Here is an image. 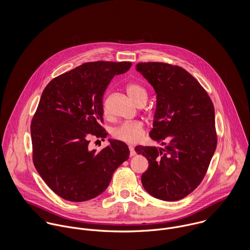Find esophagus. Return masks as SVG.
Here are the masks:
<instances>
[{"label":"esophagus","instance_id":"1","mask_svg":"<svg viewBox=\"0 0 250 250\" xmlns=\"http://www.w3.org/2000/svg\"><path fill=\"white\" fill-rule=\"evenodd\" d=\"M129 149H130V156H131V157L135 156V155H136V151H135L134 147H133L132 145H130V146H129Z\"/></svg>","mask_w":250,"mask_h":250}]
</instances>
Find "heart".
Wrapping results in <instances>:
<instances>
[{"instance_id": "b5f03b06", "label": "heart", "mask_w": 250, "mask_h": 250, "mask_svg": "<svg viewBox=\"0 0 250 250\" xmlns=\"http://www.w3.org/2000/svg\"><path fill=\"white\" fill-rule=\"evenodd\" d=\"M126 91L130 98L137 104L145 103L147 100V91L139 83H130L126 85ZM103 114L105 117L108 116L107 107L103 106ZM143 124L139 121L127 122L115 129L113 136L116 140L126 143H137L143 136Z\"/></svg>"}]
</instances>
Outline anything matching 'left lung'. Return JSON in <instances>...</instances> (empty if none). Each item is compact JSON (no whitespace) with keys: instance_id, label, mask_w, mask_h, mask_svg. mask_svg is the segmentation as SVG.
Wrapping results in <instances>:
<instances>
[{"instance_id":"8db88e82","label":"left lung","mask_w":250,"mask_h":250,"mask_svg":"<svg viewBox=\"0 0 250 250\" xmlns=\"http://www.w3.org/2000/svg\"><path fill=\"white\" fill-rule=\"evenodd\" d=\"M157 94L149 136L166 145L135 148L149 164L142 175L144 189L155 198L177 201L204 178L217 138L213 102L201 84L184 68L164 62L136 65Z\"/></svg>"}]
</instances>
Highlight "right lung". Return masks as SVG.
Returning a JSON list of instances; mask_svg holds the SVG:
<instances>
[{
	"instance_id": "right-lung-1",
	"label": "right lung",
	"mask_w": 250,
	"mask_h": 250,
	"mask_svg": "<svg viewBox=\"0 0 250 250\" xmlns=\"http://www.w3.org/2000/svg\"><path fill=\"white\" fill-rule=\"evenodd\" d=\"M130 62L83 63L53 79L44 88L31 124L33 161L47 186L62 198L83 202L101 194L115 169L129 159L127 144L108 140L90 150V136L105 139L103 95L114 75Z\"/></svg>"
}]
</instances>
